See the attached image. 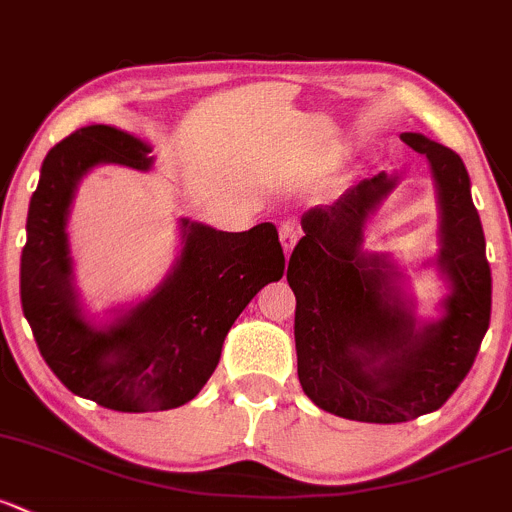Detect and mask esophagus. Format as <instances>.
I'll return each instance as SVG.
<instances>
[{
    "label": "esophagus",
    "mask_w": 512,
    "mask_h": 512,
    "mask_svg": "<svg viewBox=\"0 0 512 512\" xmlns=\"http://www.w3.org/2000/svg\"><path fill=\"white\" fill-rule=\"evenodd\" d=\"M299 235H301V228L297 223H284L282 228H279V240H282V247H284V252H292V247L297 245V240H299Z\"/></svg>",
    "instance_id": "esophagus-1"
}]
</instances>
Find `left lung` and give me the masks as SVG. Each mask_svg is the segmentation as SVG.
Listing matches in <instances>:
<instances>
[{
	"instance_id": "8db88e82",
	"label": "left lung",
	"mask_w": 512,
	"mask_h": 512,
	"mask_svg": "<svg viewBox=\"0 0 512 512\" xmlns=\"http://www.w3.org/2000/svg\"><path fill=\"white\" fill-rule=\"evenodd\" d=\"M402 142L429 159L439 188L444 319L419 328L383 257L363 255L368 213L395 186L385 174L304 215L287 267L297 297L299 383L316 407L355 422L397 424L439 410L469 375L491 324V265L464 161L422 134Z\"/></svg>"
}]
</instances>
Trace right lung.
Listing matches in <instances>:
<instances>
[{
	"label": "right lung",
	"instance_id": "right-lung-1",
	"mask_svg": "<svg viewBox=\"0 0 512 512\" xmlns=\"http://www.w3.org/2000/svg\"><path fill=\"white\" fill-rule=\"evenodd\" d=\"M149 147L107 125L75 129L46 154L21 250V309L36 346L73 395L117 412L186 405L208 383L240 311L284 274L277 228L220 233L184 220V252L154 297L98 331L71 284L66 218L78 181L95 164L149 169Z\"/></svg>",
	"mask_w": 512,
	"mask_h": 512
}]
</instances>
